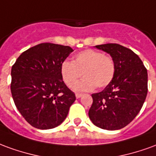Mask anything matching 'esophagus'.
Masks as SVG:
<instances>
[{
  "mask_svg": "<svg viewBox=\"0 0 156 156\" xmlns=\"http://www.w3.org/2000/svg\"><path fill=\"white\" fill-rule=\"evenodd\" d=\"M75 96H76V98H81L82 96H83V94H76Z\"/></svg>",
  "mask_w": 156,
  "mask_h": 156,
  "instance_id": "34e87169",
  "label": "esophagus"
}]
</instances>
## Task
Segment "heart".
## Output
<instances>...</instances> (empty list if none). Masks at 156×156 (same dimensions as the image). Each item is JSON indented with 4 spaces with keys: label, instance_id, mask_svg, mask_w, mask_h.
Here are the masks:
<instances>
[{
    "label": "heart",
    "instance_id": "heart-1",
    "mask_svg": "<svg viewBox=\"0 0 156 156\" xmlns=\"http://www.w3.org/2000/svg\"><path fill=\"white\" fill-rule=\"evenodd\" d=\"M61 74L65 83L72 88L81 75L85 76L73 89L77 92L94 90L96 87H107L115 77V63L110 56L94 49H87L75 55L73 62L64 61Z\"/></svg>",
    "mask_w": 156,
    "mask_h": 156
}]
</instances>
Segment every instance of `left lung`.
I'll return each mask as SVG.
<instances>
[{
	"mask_svg": "<svg viewBox=\"0 0 156 156\" xmlns=\"http://www.w3.org/2000/svg\"><path fill=\"white\" fill-rule=\"evenodd\" d=\"M111 56L115 74L102 92L93 94L88 116L97 127L116 130L125 127L140 111L148 92V73L137 54L116 43L95 46Z\"/></svg>",
	"mask_w": 156,
	"mask_h": 156,
	"instance_id": "8db88e82",
	"label": "left lung"
}]
</instances>
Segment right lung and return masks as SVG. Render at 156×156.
Returning a JSON list of instances; mask_svg holds the SVG:
<instances>
[{
  "instance_id": "add662e5",
  "label": "right lung",
  "mask_w": 156,
  "mask_h": 156,
  "mask_svg": "<svg viewBox=\"0 0 156 156\" xmlns=\"http://www.w3.org/2000/svg\"><path fill=\"white\" fill-rule=\"evenodd\" d=\"M73 51L68 46L41 43L22 52L12 68L11 91L26 120L39 129L61 124L76 99L62 81L61 65Z\"/></svg>"
}]
</instances>
